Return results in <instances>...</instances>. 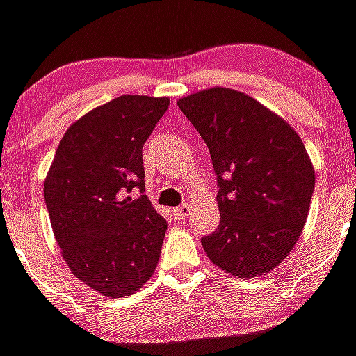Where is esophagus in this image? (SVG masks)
I'll list each match as a JSON object with an SVG mask.
<instances>
[{"mask_svg": "<svg viewBox=\"0 0 356 356\" xmlns=\"http://www.w3.org/2000/svg\"><path fill=\"white\" fill-rule=\"evenodd\" d=\"M188 213H191V205H188V203L172 210V216H175L176 221H184V219H187Z\"/></svg>", "mask_w": 356, "mask_h": 356, "instance_id": "esophagus-1", "label": "esophagus"}]
</instances>
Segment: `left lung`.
Returning <instances> with one entry per match:
<instances>
[{
  "mask_svg": "<svg viewBox=\"0 0 356 356\" xmlns=\"http://www.w3.org/2000/svg\"><path fill=\"white\" fill-rule=\"evenodd\" d=\"M178 106L205 140L221 221L201 238L209 259L238 278L271 271L294 248L316 185L294 130L257 99L213 87Z\"/></svg>",
  "mask_w": 356,
  "mask_h": 356,
  "instance_id": "1",
  "label": "left lung"
}]
</instances>
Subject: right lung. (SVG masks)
Returning a JSON list of instances; mask_svg holds the SVG:
<instances>
[{"instance_id": "1", "label": "right lung", "mask_w": 356, "mask_h": 356, "mask_svg": "<svg viewBox=\"0 0 356 356\" xmlns=\"http://www.w3.org/2000/svg\"><path fill=\"white\" fill-rule=\"evenodd\" d=\"M168 106V97L119 96L90 110L65 131L44 184L69 269L108 298L139 291L159 264L168 222L144 194L143 146Z\"/></svg>"}]
</instances>
